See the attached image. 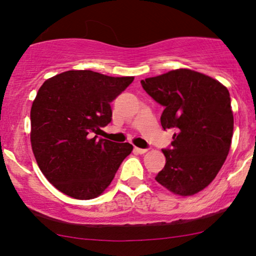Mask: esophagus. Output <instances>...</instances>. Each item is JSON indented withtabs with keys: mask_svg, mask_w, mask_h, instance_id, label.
<instances>
[{
	"mask_svg": "<svg viewBox=\"0 0 256 256\" xmlns=\"http://www.w3.org/2000/svg\"><path fill=\"white\" fill-rule=\"evenodd\" d=\"M134 152H138V154H141V155H142V154H146V152H148V149H142V148H138V146H135Z\"/></svg>",
	"mask_w": 256,
	"mask_h": 256,
	"instance_id": "34e87169",
	"label": "esophagus"
}]
</instances>
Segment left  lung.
Returning <instances> with one entry per match:
<instances>
[{
	"label": "left lung",
	"mask_w": 256,
	"mask_h": 256,
	"mask_svg": "<svg viewBox=\"0 0 256 256\" xmlns=\"http://www.w3.org/2000/svg\"><path fill=\"white\" fill-rule=\"evenodd\" d=\"M143 90L164 110L160 124L174 129L166 166L155 180L174 194L204 190L222 169L233 136L230 92L211 76L188 68L141 80Z\"/></svg>",
	"instance_id": "8db88e82"
}]
</instances>
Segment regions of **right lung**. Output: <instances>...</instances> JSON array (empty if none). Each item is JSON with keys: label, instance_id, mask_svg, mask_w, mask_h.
I'll list each match as a JSON object with an SVG mask.
<instances>
[{"label": "right lung", "instance_id": "add662e5", "mask_svg": "<svg viewBox=\"0 0 256 256\" xmlns=\"http://www.w3.org/2000/svg\"><path fill=\"white\" fill-rule=\"evenodd\" d=\"M134 76H108L80 70L48 79L30 112L31 146L46 180L76 199H93L108 188L130 143L99 138L112 121L110 102Z\"/></svg>", "mask_w": 256, "mask_h": 256}]
</instances>
